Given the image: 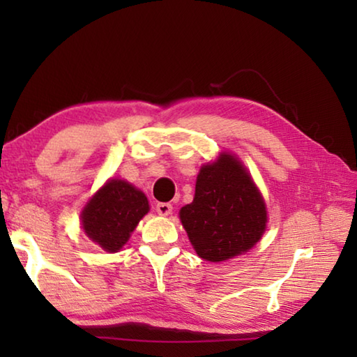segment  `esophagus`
<instances>
[{"label": "esophagus", "mask_w": 357, "mask_h": 357, "mask_svg": "<svg viewBox=\"0 0 357 357\" xmlns=\"http://www.w3.org/2000/svg\"><path fill=\"white\" fill-rule=\"evenodd\" d=\"M155 211L160 215H170L172 211H173V206H172L170 203H157L155 204Z\"/></svg>", "instance_id": "esophagus-1"}]
</instances>
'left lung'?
I'll return each mask as SVG.
<instances>
[{"mask_svg":"<svg viewBox=\"0 0 357 357\" xmlns=\"http://www.w3.org/2000/svg\"><path fill=\"white\" fill-rule=\"evenodd\" d=\"M179 217L198 257L208 261H223L252 249L268 220L250 174L229 154L202 168L193 202Z\"/></svg>","mask_w":357,"mask_h":357,"instance_id":"obj_1","label":"left lung"}]
</instances>
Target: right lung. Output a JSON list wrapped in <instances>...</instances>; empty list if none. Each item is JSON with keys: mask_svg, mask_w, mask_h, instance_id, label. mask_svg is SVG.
<instances>
[{"mask_svg": "<svg viewBox=\"0 0 357 357\" xmlns=\"http://www.w3.org/2000/svg\"><path fill=\"white\" fill-rule=\"evenodd\" d=\"M149 211L144 193L121 179H112L82 213L84 233L107 252H118Z\"/></svg>", "mask_w": 357, "mask_h": 357, "instance_id": "obj_1", "label": "right lung"}]
</instances>
